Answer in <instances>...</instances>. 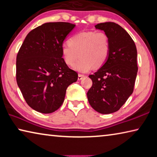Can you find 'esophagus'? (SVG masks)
<instances>
[{
    "label": "esophagus",
    "instance_id": "esophagus-1",
    "mask_svg": "<svg viewBox=\"0 0 157 157\" xmlns=\"http://www.w3.org/2000/svg\"><path fill=\"white\" fill-rule=\"evenodd\" d=\"M85 77V76L84 75H83V74H78V80H81V79H83V78Z\"/></svg>",
    "mask_w": 157,
    "mask_h": 157
}]
</instances>
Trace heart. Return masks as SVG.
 Here are the masks:
<instances>
[{"label":"heart","mask_w":157,"mask_h":157,"mask_svg":"<svg viewBox=\"0 0 157 157\" xmlns=\"http://www.w3.org/2000/svg\"><path fill=\"white\" fill-rule=\"evenodd\" d=\"M110 43L108 36L102 31H87L71 36L67 44L61 47V54L66 65L72 66L79 56L81 59L73 69L81 73H86L93 66L99 68L108 59Z\"/></svg>","instance_id":"1"}]
</instances>
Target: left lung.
<instances>
[{
	"label": "left lung",
	"mask_w": 157,
	"mask_h": 157,
	"mask_svg": "<svg viewBox=\"0 0 157 157\" xmlns=\"http://www.w3.org/2000/svg\"><path fill=\"white\" fill-rule=\"evenodd\" d=\"M108 36L110 52L106 63L89 77L92 86L87 93L92 108L101 114L119 110L132 94L138 66L134 40L119 25L112 22L96 25Z\"/></svg>",
	"instance_id": "8db88e82"
}]
</instances>
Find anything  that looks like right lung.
I'll return each instance as SVG.
<instances>
[{"mask_svg":"<svg viewBox=\"0 0 157 157\" xmlns=\"http://www.w3.org/2000/svg\"><path fill=\"white\" fill-rule=\"evenodd\" d=\"M75 24L46 23L28 33L16 56V82L26 103L49 114L65 99L66 90L78 79L62 58L61 47Z\"/></svg>","mask_w":157,"mask_h":157,"instance_id":"right-lung-1","label":"right lung"}]
</instances>
